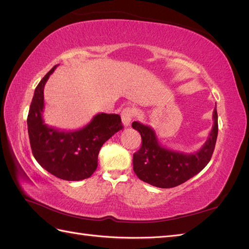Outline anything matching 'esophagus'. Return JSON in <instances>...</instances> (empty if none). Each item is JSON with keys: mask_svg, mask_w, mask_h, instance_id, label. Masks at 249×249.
I'll list each match as a JSON object with an SVG mask.
<instances>
[{"mask_svg": "<svg viewBox=\"0 0 249 249\" xmlns=\"http://www.w3.org/2000/svg\"><path fill=\"white\" fill-rule=\"evenodd\" d=\"M135 115V110L133 108L126 107L122 111V122L124 126H129L132 123V119Z\"/></svg>", "mask_w": 249, "mask_h": 249, "instance_id": "34e87169", "label": "esophagus"}]
</instances>
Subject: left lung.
<instances>
[{
	"mask_svg": "<svg viewBox=\"0 0 249 249\" xmlns=\"http://www.w3.org/2000/svg\"><path fill=\"white\" fill-rule=\"evenodd\" d=\"M213 120L207 141L197 152L190 154L162 146L153 127L134 122L133 129L140 133L142 139L140 149L133 155L134 172L143 182L159 188L176 187L193 178L207 166L214 152L218 135L216 108Z\"/></svg>",
	"mask_w": 249,
	"mask_h": 249,
	"instance_id": "1",
	"label": "left lung"
}]
</instances>
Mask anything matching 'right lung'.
<instances>
[{
	"label": "right lung",
	"instance_id": "1",
	"mask_svg": "<svg viewBox=\"0 0 249 249\" xmlns=\"http://www.w3.org/2000/svg\"><path fill=\"white\" fill-rule=\"evenodd\" d=\"M42 78L34 91L28 114V133L33 156L42 168L61 179L81 180L92 176L103 144L123 129L118 114L99 113L77 131H60L43 120V88L56 67Z\"/></svg>",
	"mask_w": 249,
	"mask_h": 249
}]
</instances>
